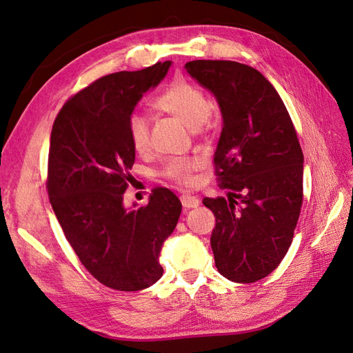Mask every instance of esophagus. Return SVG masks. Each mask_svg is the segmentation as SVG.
<instances>
[{"label":"esophagus","mask_w":353,"mask_h":353,"mask_svg":"<svg viewBox=\"0 0 353 353\" xmlns=\"http://www.w3.org/2000/svg\"><path fill=\"white\" fill-rule=\"evenodd\" d=\"M181 203H183V206L185 209H190V208H197L199 206V199L194 197V196H188V194H183L181 196Z\"/></svg>","instance_id":"1"}]
</instances>
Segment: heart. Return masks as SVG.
I'll return each mask as SVG.
<instances>
[{"instance_id": "b5f03b06", "label": "heart", "mask_w": 353, "mask_h": 353, "mask_svg": "<svg viewBox=\"0 0 353 353\" xmlns=\"http://www.w3.org/2000/svg\"><path fill=\"white\" fill-rule=\"evenodd\" d=\"M152 108L183 121L194 130H206L212 125V108L208 95L197 85L185 79H175L153 100ZM128 132L134 150L144 154L150 148V126L141 114L131 116ZM199 162L196 159H169L163 174L179 184H193L194 170Z\"/></svg>"}]
</instances>
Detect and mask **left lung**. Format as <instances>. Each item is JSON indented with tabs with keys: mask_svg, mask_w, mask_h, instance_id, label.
<instances>
[{
	"mask_svg": "<svg viewBox=\"0 0 353 353\" xmlns=\"http://www.w3.org/2000/svg\"><path fill=\"white\" fill-rule=\"evenodd\" d=\"M215 95L223 126L215 152L228 199H203L215 215L210 245L221 275L254 283L280 265L303 201V153L292 117L263 74L230 60L184 66Z\"/></svg>",
	"mask_w": 353,
	"mask_h": 353,
	"instance_id": "obj_1",
	"label": "left lung"
}]
</instances>
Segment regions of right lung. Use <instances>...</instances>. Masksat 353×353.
Instances as JSON below:
<instances>
[{"instance_id": "right-lung-1", "label": "right lung", "mask_w": 353, "mask_h": 353, "mask_svg": "<svg viewBox=\"0 0 353 353\" xmlns=\"http://www.w3.org/2000/svg\"><path fill=\"white\" fill-rule=\"evenodd\" d=\"M169 66L159 61L94 81L63 104L51 130L47 191L52 210L81 263L119 292L143 290L162 276L160 249L183 209L163 187L153 188L145 206L128 210L122 203L135 162L128 123Z\"/></svg>"}]
</instances>
